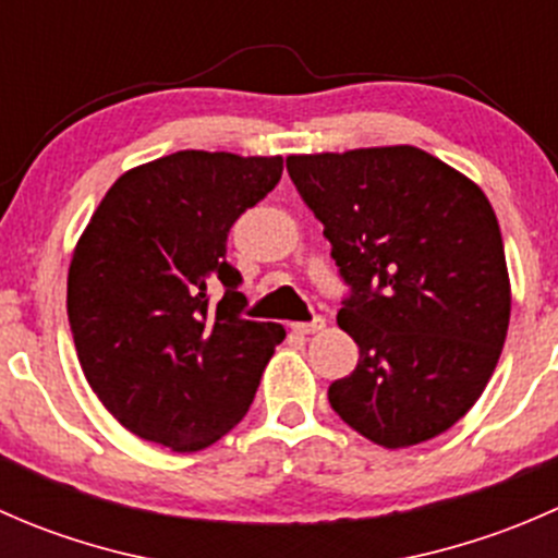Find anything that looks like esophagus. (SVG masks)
Returning a JSON list of instances; mask_svg holds the SVG:
<instances>
[{
  "label": "esophagus",
  "instance_id": "esophagus-1",
  "mask_svg": "<svg viewBox=\"0 0 558 558\" xmlns=\"http://www.w3.org/2000/svg\"><path fill=\"white\" fill-rule=\"evenodd\" d=\"M324 326H326L324 315H315L313 320H300V324H291V329H294L296 335H315V331H320Z\"/></svg>",
  "mask_w": 558,
  "mask_h": 558
}]
</instances>
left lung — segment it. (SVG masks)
Wrapping results in <instances>:
<instances>
[{"label":"left lung","mask_w":558,"mask_h":558,"mask_svg":"<svg viewBox=\"0 0 558 558\" xmlns=\"http://www.w3.org/2000/svg\"><path fill=\"white\" fill-rule=\"evenodd\" d=\"M351 286L337 324L359 364L329 386L351 429L384 448L448 432L486 388L510 324L492 202L413 145L286 159Z\"/></svg>","instance_id":"1"}]
</instances>
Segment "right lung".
Returning <instances> with one entry per match:
<instances>
[{
    "mask_svg": "<svg viewBox=\"0 0 558 558\" xmlns=\"http://www.w3.org/2000/svg\"><path fill=\"white\" fill-rule=\"evenodd\" d=\"M280 174L283 156L178 150L123 172L83 229L66 275L77 362L132 435L194 453L245 418L286 329L240 318L227 238Z\"/></svg>",
    "mask_w": 558,
    "mask_h": 558,
    "instance_id": "1",
    "label": "right lung"
}]
</instances>
